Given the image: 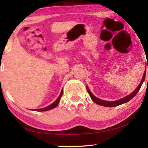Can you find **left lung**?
Returning a JSON list of instances; mask_svg holds the SVG:
<instances>
[{
  "label": "left lung",
  "instance_id": "8db88e82",
  "mask_svg": "<svg viewBox=\"0 0 148 148\" xmlns=\"http://www.w3.org/2000/svg\"><path fill=\"white\" fill-rule=\"evenodd\" d=\"M145 76H146V71L144 72V75H143V79L142 81H141L140 83L139 84V85L137 86V88L132 93H131L130 95H128V96L124 97V98L119 99L118 100H116V101H114V102H109V101H106V100H103L101 99H99L98 98H97L96 97L94 96L93 94L92 93V92H90V89L88 88V87L86 86V89L88 92L89 95L91 97V99L93 100L94 102H95L96 103L100 106H105V107H115V106H118L122 104V103H126L128 101H130V100L134 97L136 95V94L139 92L141 86H142V84L143 83V82L144 81V79H145Z\"/></svg>",
  "mask_w": 148,
  "mask_h": 148
}]
</instances>
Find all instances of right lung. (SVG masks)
<instances>
[{"label": "right lung", "instance_id": "obj_1", "mask_svg": "<svg viewBox=\"0 0 148 148\" xmlns=\"http://www.w3.org/2000/svg\"><path fill=\"white\" fill-rule=\"evenodd\" d=\"M62 93H63V90H62L61 91V93L60 94L59 97H58V99H56L55 101L53 102V103H51V105H49L48 106L46 107V108H42V109H34V111H48V110H50V109H52L53 108H55V107L57 106V105L58 104V103L60 102V100L61 99V97L62 95Z\"/></svg>", "mask_w": 148, "mask_h": 148}]
</instances>
